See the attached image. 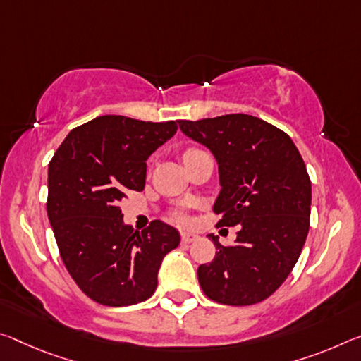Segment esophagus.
I'll return each mask as SVG.
<instances>
[{"label":"esophagus","mask_w":361,"mask_h":361,"mask_svg":"<svg viewBox=\"0 0 361 361\" xmlns=\"http://www.w3.org/2000/svg\"><path fill=\"white\" fill-rule=\"evenodd\" d=\"M197 241V234L194 233H181V244H191Z\"/></svg>","instance_id":"esophagus-1"}]
</instances>
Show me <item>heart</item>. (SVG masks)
<instances>
[{
	"label": "heart",
	"mask_w": 361,
	"mask_h": 361,
	"mask_svg": "<svg viewBox=\"0 0 361 361\" xmlns=\"http://www.w3.org/2000/svg\"><path fill=\"white\" fill-rule=\"evenodd\" d=\"M194 152H199V149H194V147H191V149L185 151V154H183V157L186 159L188 156H191V154H194ZM171 219H173L175 221L181 223V225H186V223H190V219H188V215L185 214V212H180V210H175L173 214H171Z\"/></svg>",
	"instance_id": "1"
}]
</instances>
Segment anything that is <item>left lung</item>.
Segmentation results:
<instances>
[{"instance_id": "left-lung-1", "label": "left lung", "mask_w": 361, "mask_h": 361, "mask_svg": "<svg viewBox=\"0 0 361 361\" xmlns=\"http://www.w3.org/2000/svg\"><path fill=\"white\" fill-rule=\"evenodd\" d=\"M178 123L219 162V225H239L231 245L209 234L219 250L197 268L199 284L219 304H259L286 281L305 244L312 183L304 159L283 130L247 114Z\"/></svg>"}]
</instances>
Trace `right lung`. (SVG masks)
<instances>
[{
  "instance_id": "right-lung-1",
  "label": "right lung",
  "mask_w": 361,
  "mask_h": 361,
  "mask_svg": "<svg viewBox=\"0 0 361 361\" xmlns=\"http://www.w3.org/2000/svg\"><path fill=\"white\" fill-rule=\"evenodd\" d=\"M175 120L142 122L101 116L73 128L48 167V219L68 274L91 300L138 304L154 294L162 259L180 234L154 220L123 225L120 201L142 191L146 160L176 133Z\"/></svg>"
}]
</instances>
